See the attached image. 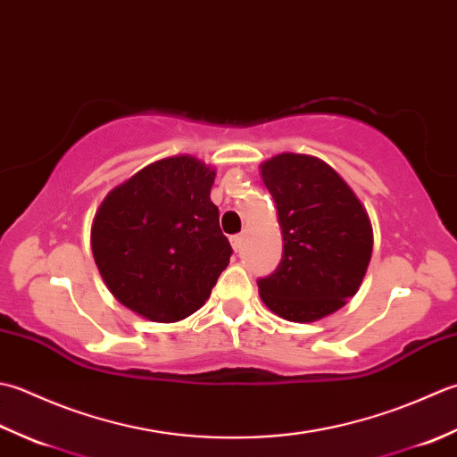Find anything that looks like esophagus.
<instances>
[{"label": "esophagus", "mask_w": 457, "mask_h": 457, "mask_svg": "<svg viewBox=\"0 0 457 457\" xmlns=\"http://www.w3.org/2000/svg\"><path fill=\"white\" fill-rule=\"evenodd\" d=\"M242 235H235V237H230V246H232V250H235V253H240V246H242Z\"/></svg>", "instance_id": "34e87169"}]
</instances>
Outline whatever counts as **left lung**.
Masks as SVG:
<instances>
[{"mask_svg":"<svg viewBox=\"0 0 457 457\" xmlns=\"http://www.w3.org/2000/svg\"><path fill=\"white\" fill-rule=\"evenodd\" d=\"M282 228L284 254L258 280L270 312L295 323L318 321L355 295L372 254L365 207L320 157L278 154L260 165Z\"/></svg>","mask_w":457,"mask_h":457,"instance_id":"obj_1","label":"left lung"}]
</instances>
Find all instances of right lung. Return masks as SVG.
Returning <instances> with one entry per match:
<instances>
[{
    "label": "right lung",
    "instance_id": "obj_1",
    "mask_svg": "<svg viewBox=\"0 0 457 457\" xmlns=\"http://www.w3.org/2000/svg\"><path fill=\"white\" fill-rule=\"evenodd\" d=\"M215 175L193 155L163 157L100 203L92 256L110 294L139 318H189L228 266L232 248L211 201Z\"/></svg>",
    "mask_w": 457,
    "mask_h": 457
}]
</instances>
